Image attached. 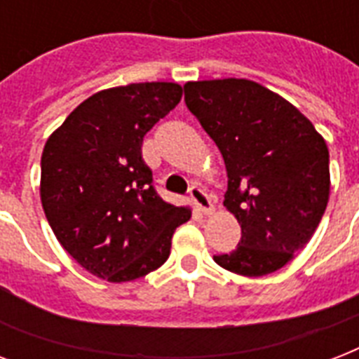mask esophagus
I'll return each instance as SVG.
<instances>
[{"label":"esophagus","mask_w":359,"mask_h":359,"mask_svg":"<svg viewBox=\"0 0 359 359\" xmlns=\"http://www.w3.org/2000/svg\"><path fill=\"white\" fill-rule=\"evenodd\" d=\"M190 199H191V203L196 205V208L199 210V212L212 214L214 205H212V201H210L208 194L203 190L201 186H191V188H190Z\"/></svg>","instance_id":"obj_1"}]
</instances>
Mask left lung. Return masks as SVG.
Here are the masks:
<instances>
[{"instance_id": "obj_1", "label": "left lung", "mask_w": 359, "mask_h": 359, "mask_svg": "<svg viewBox=\"0 0 359 359\" xmlns=\"http://www.w3.org/2000/svg\"><path fill=\"white\" fill-rule=\"evenodd\" d=\"M184 102L224 156V205L242 229L236 250L214 261L248 278L283 268L328 205L326 141L300 109L257 81H188Z\"/></svg>"}]
</instances>
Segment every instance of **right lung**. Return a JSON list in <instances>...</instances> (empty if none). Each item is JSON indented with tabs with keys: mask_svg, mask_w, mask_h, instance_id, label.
I'll return each instance as SVG.
<instances>
[{
	"mask_svg": "<svg viewBox=\"0 0 359 359\" xmlns=\"http://www.w3.org/2000/svg\"><path fill=\"white\" fill-rule=\"evenodd\" d=\"M182 87L147 81L95 93L48 137L41 201L59 244L111 283L168 261L175 229L191 210L158 196L141 158L143 137L180 102Z\"/></svg>",
	"mask_w": 359,
	"mask_h": 359,
	"instance_id": "obj_1",
	"label": "right lung"
}]
</instances>
